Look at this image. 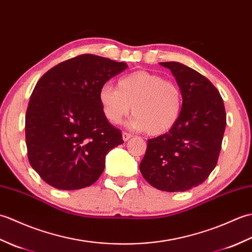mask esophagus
<instances>
[{"label":"esophagus","instance_id":"1","mask_svg":"<svg viewBox=\"0 0 252 252\" xmlns=\"http://www.w3.org/2000/svg\"><path fill=\"white\" fill-rule=\"evenodd\" d=\"M131 137H132V134H130V133H127V132H123L122 133V138H123V141H125V142L129 141Z\"/></svg>","mask_w":252,"mask_h":252}]
</instances>
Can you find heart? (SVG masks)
<instances>
[{
    "mask_svg": "<svg viewBox=\"0 0 252 252\" xmlns=\"http://www.w3.org/2000/svg\"><path fill=\"white\" fill-rule=\"evenodd\" d=\"M104 114L114 125L132 112V126L149 135H161L179 120L183 95L178 83L145 70L123 76L117 88L105 84L98 93Z\"/></svg>",
    "mask_w": 252,
    "mask_h": 252,
    "instance_id": "obj_1",
    "label": "heart"
}]
</instances>
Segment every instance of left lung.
I'll use <instances>...</instances> for the list:
<instances>
[{"instance_id":"left-lung-1","label":"left lung","mask_w":252,"mask_h":252,"mask_svg":"<svg viewBox=\"0 0 252 252\" xmlns=\"http://www.w3.org/2000/svg\"><path fill=\"white\" fill-rule=\"evenodd\" d=\"M169 68L183 95L179 120L164 134L147 141L141 173L155 189L185 191L203 183L216 168L226 126L223 99L202 74L176 62Z\"/></svg>"}]
</instances>
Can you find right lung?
<instances>
[{
    "mask_svg": "<svg viewBox=\"0 0 252 252\" xmlns=\"http://www.w3.org/2000/svg\"><path fill=\"white\" fill-rule=\"evenodd\" d=\"M126 67L83 54L58 63L37 81L26 112V144L31 167L47 184L80 189L103 173L106 155L123 140L107 120L98 93Z\"/></svg>",
    "mask_w": 252,
    "mask_h": 252,
    "instance_id": "add662e5",
    "label": "right lung"
}]
</instances>
